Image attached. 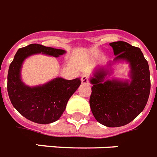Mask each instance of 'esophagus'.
<instances>
[{
  "label": "esophagus",
  "instance_id": "obj_1",
  "mask_svg": "<svg viewBox=\"0 0 157 157\" xmlns=\"http://www.w3.org/2000/svg\"><path fill=\"white\" fill-rule=\"evenodd\" d=\"M81 80H82V83L87 84L89 82V77L87 75H82V78H81Z\"/></svg>",
  "mask_w": 157,
  "mask_h": 157
}]
</instances>
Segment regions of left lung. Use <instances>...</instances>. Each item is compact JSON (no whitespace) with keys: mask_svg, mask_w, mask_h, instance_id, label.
Wrapping results in <instances>:
<instances>
[{"mask_svg":"<svg viewBox=\"0 0 157 157\" xmlns=\"http://www.w3.org/2000/svg\"><path fill=\"white\" fill-rule=\"evenodd\" d=\"M109 45L115 58L109 66L126 61L130 69V80L109 79L111 69L99 67L90 78L93 86L89 102L96 121L108 127H119L132 121L146 106L151 89L150 71L140 48L124 41Z\"/></svg>","mask_w":157,"mask_h":157,"instance_id":"left-lung-1","label":"left lung"}]
</instances>
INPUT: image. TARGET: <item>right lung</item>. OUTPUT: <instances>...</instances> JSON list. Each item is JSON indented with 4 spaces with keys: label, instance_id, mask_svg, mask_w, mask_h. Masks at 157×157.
<instances>
[{
    "label": "right lung",
    "instance_id": "add662e5",
    "mask_svg": "<svg viewBox=\"0 0 157 157\" xmlns=\"http://www.w3.org/2000/svg\"><path fill=\"white\" fill-rule=\"evenodd\" d=\"M39 53L58 57L66 51L38 44L19 48L9 68L7 91L12 105L21 115L36 123L49 124L61 117L69 99L81 84V80L79 78L66 80L57 77L43 85H26L21 78L23 61Z\"/></svg>",
    "mask_w": 157,
    "mask_h": 157
}]
</instances>
